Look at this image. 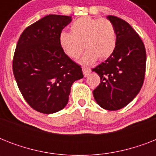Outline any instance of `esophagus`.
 <instances>
[{
	"instance_id": "esophagus-1",
	"label": "esophagus",
	"mask_w": 156,
	"mask_h": 156,
	"mask_svg": "<svg viewBox=\"0 0 156 156\" xmlns=\"http://www.w3.org/2000/svg\"><path fill=\"white\" fill-rule=\"evenodd\" d=\"M90 72H91V69L90 68H87V67H83V75L85 76V77L89 75V73H90Z\"/></svg>"
}]
</instances>
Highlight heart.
<instances>
[{
  "label": "heart",
  "instance_id": "1",
  "mask_svg": "<svg viewBox=\"0 0 156 156\" xmlns=\"http://www.w3.org/2000/svg\"><path fill=\"white\" fill-rule=\"evenodd\" d=\"M71 33L62 31L59 35L61 50L70 59L78 58L84 48L87 51L81 58L83 65H91L98 58L106 60L116 46V32L111 21L106 18L82 17L72 23Z\"/></svg>",
  "mask_w": 156,
  "mask_h": 156
}]
</instances>
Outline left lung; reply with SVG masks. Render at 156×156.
<instances>
[{
  "mask_svg": "<svg viewBox=\"0 0 156 156\" xmlns=\"http://www.w3.org/2000/svg\"><path fill=\"white\" fill-rule=\"evenodd\" d=\"M107 18L116 29V46L110 57L92 69L100 77L93 95L101 108L115 111L129 104L140 91L147 55L143 40L127 22L116 16Z\"/></svg>",
  "mask_w": 156,
  "mask_h": 156,
  "instance_id": "8db88e82",
  "label": "left lung"
}]
</instances>
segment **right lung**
Wrapping results in <instances>:
<instances>
[{
	"instance_id": "add662e5",
	"label": "right lung",
	"mask_w": 156,
	"mask_h": 156,
	"mask_svg": "<svg viewBox=\"0 0 156 156\" xmlns=\"http://www.w3.org/2000/svg\"><path fill=\"white\" fill-rule=\"evenodd\" d=\"M71 16L49 14L27 27L17 44L13 72L23 98L45 114L63 109L82 68L61 50L59 35Z\"/></svg>"
}]
</instances>
